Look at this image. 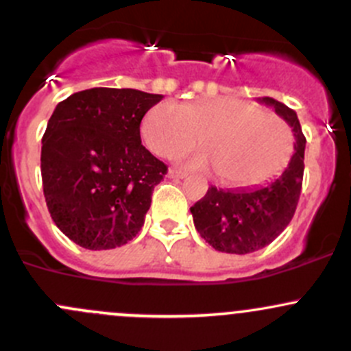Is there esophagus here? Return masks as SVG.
Listing matches in <instances>:
<instances>
[{
    "label": "esophagus",
    "mask_w": 351,
    "mask_h": 351,
    "mask_svg": "<svg viewBox=\"0 0 351 351\" xmlns=\"http://www.w3.org/2000/svg\"><path fill=\"white\" fill-rule=\"evenodd\" d=\"M168 176H169V178H173V180H183V178H186V173L182 171V169L169 168Z\"/></svg>",
    "instance_id": "34e87169"
}]
</instances>
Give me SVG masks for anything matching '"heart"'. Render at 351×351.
<instances>
[{"label":"heart","instance_id":"1","mask_svg":"<svg viewBox=\"0 0 351 351\" xmlns=\"http://www.w3.org/2000/svg\"><path fill=\"white\" fill-rule=\"evenodd\" d=\"M144 144L158 156H171L198 141L204 151L183 156L195 168L212 166L232 189L260 185L277 176L293 153V134L285 120L238 98L190 105L158 104L141 125Z\"/></svg>","mask_w":351,"mask_h":351}]
</instances>
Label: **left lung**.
<instances>
[{
  "instance_id": "8db88e82",
  "label": "left lung",
  "mask_w": 351,
  "mask_h": 351,
  "mask_svg": "<svg viewBox=\"0 0 351 351\" xmlns=\"http://www.w3.org/2000/svg\"><path fill=\"white\" fill-rule=\"evenodd\" d=\"M258 101L274 107L275 113L292 127L293 154L282 175L271 182L241 190L210 186L205 197L190 207L202 238L222 253H253L278 238L292 221L302 189L306 137L297 113L270 97Z\"/></svg>"
}]
</instances>
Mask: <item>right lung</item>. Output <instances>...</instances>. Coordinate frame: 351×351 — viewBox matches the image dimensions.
I'll list each match as a JSON object with an SVG mask.
<instances>
[{
    "mask_svg": "<svg viewBox=\"0 0 351 351\" xmlns=\"http://www.w3.org/2000/svg\"><path fill=\"white\" fill-rule=\"evenodd\" d=\"M161 100L132 88H91L56 107L42 137V185L71 241L112 250L141 231L168 171L141 143V120Z\"/></svg>",
    "mask_w": 351,
    "mask_h": 351,
    "instance_id": "right-lung-1",
    "label": "right lung"
}]
</instances>
